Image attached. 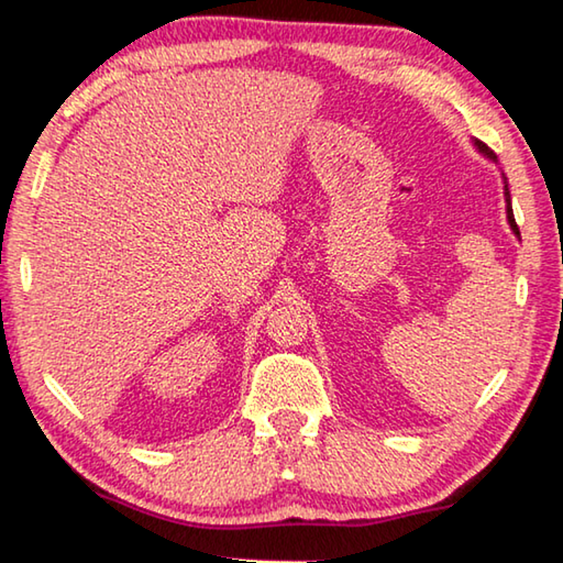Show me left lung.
I'll use <instances>...</instances> for the list:
<instances>
[{
  "label": "left lung",
  "instance_id": "8db88e82",
  "mask_svg": "<svg viewBox=\"0 0 563 563\" xmlns=\"http://www.w3.org/2000/svg\"><path fill=\"white\" fill-rule=\"evenodd\" d=\"M474 148L479 151L482 156H487L489 161H497V156H494V151H492L487 144H482V141H474ZM504 201H507V221H509L511 233L519 238V228H517V221H514V211H511V196H509V184H507V178H504ZM519 241H521V238H519Z\"/></svg>",
  "mask_w": 563,
  "mask_h": 563
}]
</instances>
